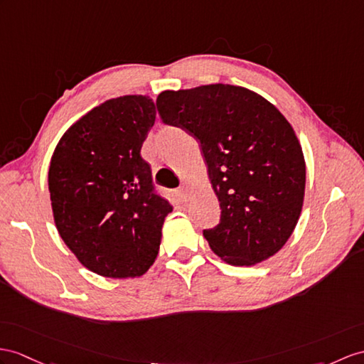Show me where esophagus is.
Returning a JSON list of instances; mask_svg holds the SVG:
<instances>
[{
    "label": "esophagus",
    "instance_id": "34e87169",
    "mask_svg": "<svg viewBox=\"0 0 364 364\" xmlns=\"http://www.w3.org/2000/svg\"><path fill=\"white\" fill-rule=\"evenodd\" d=\"M177 196H179L182 200H188L190 199V190L187 185H182V187L179 188V191H177Z\"/></svg>",
    "mask_w": 364,
    "mask_h": 364
}]
</instances>
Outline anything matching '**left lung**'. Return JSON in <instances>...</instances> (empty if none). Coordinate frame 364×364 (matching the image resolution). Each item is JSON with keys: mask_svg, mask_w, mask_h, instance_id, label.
I'll list each match as a JSON object with an SVG mask.
<instances>
[{"mask_svg": "<svg viewBox=\"0 0 364 364\" xmlns=\"http://www.w3.org/2000/svg\"><path fill=\"white\" fill-rule=\"evenodd\" d=\"M166 125L200 144L220 220L203 230L210 249L232 265H255L278 253L304 202L303 148L277 106L247 87L203 85L164 91Z\"/></svg>", "mask_w": 364, "mask_h": 364, "instance_id": "1", "label": "left lung"}]
</instances>
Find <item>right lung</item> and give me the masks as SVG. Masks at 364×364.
<instances>
[{
  "instance_id": "obj_1",
  "label": "right lung",
  "mask_w": 364,
  "mask_h": 364,
  "mask_svg": "<svg viewBox=\"0 0 364 364\" xmlns=\"http://www.w3.org/2000/svg\"><path fill=\"white\" fill-rule=\"evenodd\" d=\"M156 120L148 95L95 106L61 136L48 183L58 233L87 270L136 278L157 258L173 207L154 191L140 149Z\"/></svg>"
}]
</instances>
